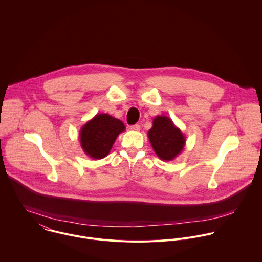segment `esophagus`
Returning <instances> with one entry per match:
<instances>
[{"label": "esophagus", "instance_id": "esophagus-1", "mask_svg": "<svg viewBox=\"0 0 262 262\" xmlns=\"http://www.w3.org/2000/svg\"><path fill=\"white\" fill-rule=\"evenodd\" d=\"M130 129L132 130V131H139L140 130V126L139 125H133V126H130Z\"/></svg>", "mask_w": 262, "mask_h": 262}]
</instances>
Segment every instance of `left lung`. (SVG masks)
I'll return each instance as SVG.
<instances>
[{
  "instance_id": "8db88e82",
  "label": "left lung",
  "mask_w": 262,
  "mask_h": 262,
  "mask_svg": "<svg viewBox=\"0 0 262 262\" xmlns=\"http://www.w3.org/2000/svg\"><path fill=\"white\" fill-rule=\"evenodd\" d=\"M147 135L154 152L164 161L173 160L186 146V136L167 116H156Z\"/></svg>"
}]
</instances>
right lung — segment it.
Segmentation results:
<instances>
[{
    "label": "right lung",
    "mask_w": 262,
    "mask_h": 262,
    "mask_svg": "<svg viewBox=\"0 0 262 262\" xmlns=\"http://www.w3.org/2000/svg\"><path fill=\"white\" fill-rule=\"evenodd\" d=\"M123 131L125 125L122 121L109 114H97L80 128V146L89 157L102 159L110 153L117 137Z\"/></svg>",
    "instance_id": "obj_1"
}]
</instances>
